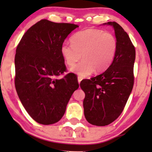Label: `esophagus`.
Here are the masks:
<instances>
[{"label": "esophagus", "mask_w": 152, "mask_h": 152, "mask_svg": "<svg viewBox=\"0 0 152 152\" xmlns=\"http://www.w3.org/2000/svg\"><path fill=\"white\" fill-rule=\"evenodd\" d=\"M82 79H83V78H82L81 77H80V76H78V83H81V81H82Z\"/></svg>", "instance_id": "1"}]
</instances>
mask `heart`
Returning <instances> with one entry per match:
<instances>
[{
    "label": "heart",
    "instance_id": "heart-1",
    "mask_svg": "<svg viewBox=\"0 0 152 152\" xmlns=\"http://www.w3.org/2000/svg\"><path fill=\"white\" fill-rule=\"evenodd\" d=\"M71 43H64L61 53L68 66H72L80 58L83 60L71 68V73L83 78L94 71L102 72L111 65L117 50V41L112 34L100 29L87 28L76 33Z\"/></svg>",
    "mask_w": 152,
    "mask_h": 152
}]
</instances>
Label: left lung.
I'll return each instance as SVG.
<instances>
[{"label":"left lung","instance_id":"obj_1","mask_svg":"<svg viewBox=\"0 0 152 152\" xmlns=\"http://www.w3.org/2000/svg\"><path fill=\"white\" fill-rule=\"evenodd\" d=\"M103 25L114 29L117 41L116 56L106 71L80 83L85 93V118L88 123L99 126L112 123L123 111L133 88L136 56L134 46L121 26L116 22Z\"/></svg>","mask_w":152,"mask_h":152}]
</instances>
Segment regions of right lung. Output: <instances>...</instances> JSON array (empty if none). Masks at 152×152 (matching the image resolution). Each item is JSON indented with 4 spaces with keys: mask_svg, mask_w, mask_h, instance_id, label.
<instances>
[{
    "mask_svg": "<svg viewBox=\"0 0 152 152\" xmlns=\"http://www.w3.org/2000/svg\"><path fill=\"white\" fill-rule=\"evenodd\" d=\"M78 27L43 19L26 31L17 46L15 89L28 114L41 124L58 122L79 86L74 74L56 78L66 71L61 47Z\"/></svg>",
    "mask_w": 152,
    "mask_h": 152,
    "instance_id": "add662e5",
    "label": "right lung"
}]
</instances>
